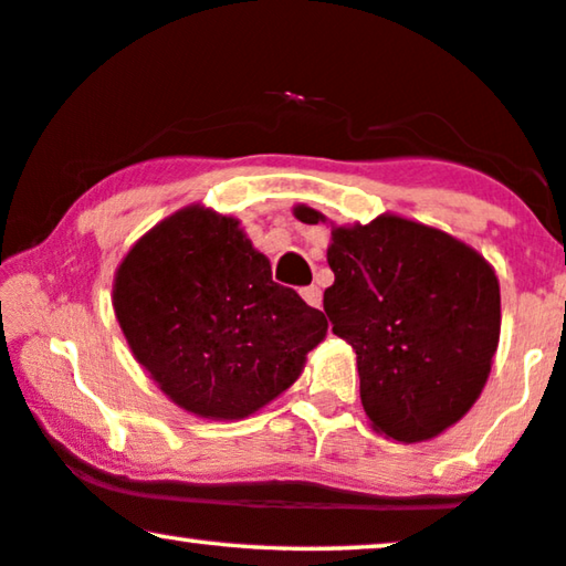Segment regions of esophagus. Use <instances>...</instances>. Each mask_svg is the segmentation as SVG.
Here are the masks:
<instances>
[{"label":"esophagus","mask_w":566,"mask_h":566,"mask_svg":"<svg viewBox=\"0 0 566 566\" xmlns=\"http://www.w3.org/2000/svg\"><path fill=\"white\" fill-rule=\"evenodd\" d=\"M301 298H304L312 308L322 306V291L316 289V285H306V289H301Z\"/></svg>","instance_id":"obj_1"}]
</instances>
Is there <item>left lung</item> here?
I'll return each mask as SVG.
<instances>
[{"instance_id":"obj_1","label":"left lung","mask_w":566,"mask_h":566,"mask_svg":"<svg viewBox=\"0 0 566 566\" xmlns=\"http://www.w3.org/2000/svg\"><path fill=\"white\" fill-rule=\"evenodd\" d=\"M296 219H324L298 206ZM324 291L332 332L358 355L360 401L376 430L436 438L482 394L500 339V283L482 254L446 231L378 216L332 229Z\"/></svg>"}]
</instances>
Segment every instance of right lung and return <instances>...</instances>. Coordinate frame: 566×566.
Instances as JSON below:
<instances>
[{"label":"right lung","mask_w":566,"mask_h":566,"mask_svg":"<svg viewBox=\"0 0 566 566\" xmlns=\"http://www.w3.org/2000/svg\"><path fill=\"white\" fill-rule=\"evenodd\" d=\"M113 306L136 360L175 405L239 420L289 389L327 319L273 281L237 219L190 206L120 262Z\"/></svg>","instance_id":"obj_1"}]
</instances>
